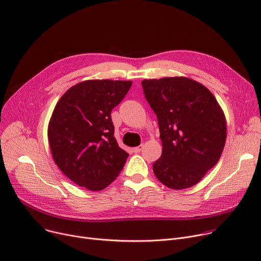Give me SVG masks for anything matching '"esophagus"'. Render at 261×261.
<instances>
[{"mask_svg": "<svg viewBox=\"0 0 261 261\" xmlns=\"http://www.w3.org/2000/svg\"><path fill=\"white\" fill-rule=\"evenodd\" d=\"M143 145L141 144V145H139V146H137V147H135V148H133V151L134 152H136V153H138V152H140V151H141L142 149H143Z\"/></svg>", "mask_w": 261, "mask_h": 261, "instance_id": "34e87169", "label": "esophagus"}]
</instances>
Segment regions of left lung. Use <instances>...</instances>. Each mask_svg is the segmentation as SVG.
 I'll return each mask as SVG.
<instances>
[{
    "instance_id": "left-lung-1",
    "label": "left lung",
    "mask_w": 261,
    "mask_h": 261,
    "mask_svg": "<svg viewBox=\"0 0 261 261\" xmlns=\"http://www.w3.org/2000/svg\"><path fill=\"white\" fill-rule=\"evenodd\" d=\"M144 96L156 115L162 154L152 165L171 189L197 184L223 152L227 125L212 93L186 77L145 79Z\"/></svg>"
}]
</instances>
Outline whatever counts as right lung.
<instances>
[{
    "label": "right lung",
    "mask_w": 261,
    "mask_h": 261,
    "mask_svg": "<svg viewBox=\"0 0 261 261\" xmlns=\"http://www.w3.org/2000/svg\"><path fill=\"white\" fill-rule=\"evenodd\" d=\"M132 84L87 80L57 102L48 126L49 144L54 162L75 184L102 190L122 170L128 153L116 141L111 113Z\"/></svg>",
    "instance_id": "obj_1"
}]
</instances>
